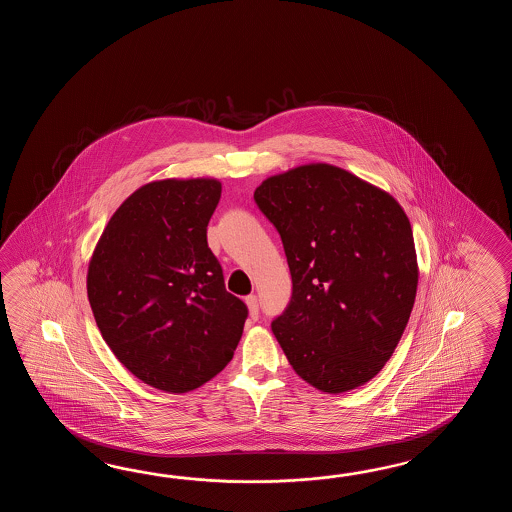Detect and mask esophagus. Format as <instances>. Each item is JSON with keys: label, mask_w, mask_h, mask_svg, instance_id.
<instances>
[{"label": "esophagus", "mask_w": 512, "mask_h": 512, "mask_svg": "<svg viewBox=\"0 0 512 512\" xmlns=\"http://www.w3.org/2000/svg\"><path fill=\"white\" fill-rule=\"evenodd\" d=\"M245 304L249 307V315H251L252 320H256L258 318V313H260V304H258V296L256 294H251V296H247L245 298Z\"/></svg>", "instance_id": "obj_1"}]
</instances>
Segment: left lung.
I'll return each instance as SVG.
<instances>
[{
	"label": "left lung",
	"instance_id": "1",
	"mask_svg": "<svg viewBox=\"0 0 512 512\" xmlns=\"http://www.w3.org/2000/svg\"><path fill=\"white\" fill-rule=\"evenodd\" d=\"M254 201L282 238L293 296L272 333L298 377L326 393L371 381L414 307L419 267L395 197L344 168L271 175Z\"/></svg>",
	"mask_w": 512,
	"mask_h": 512
}]
</instances>
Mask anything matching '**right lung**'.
<instances>
[{
  "instance_id": "obj_1",
  "label": "right lung",
  "mask_w": 512,
  "mask_h": 512,
  "mask_svg": "<svg viewBox=\"0 0 512 512\" xmlns=\"http://www.w3.org/2000/svg\"><path fill=\"white\" fill-rule=\"evenodd\" d=\"M219 197L214 177L142 185L115 210L89 260L87 298L102 338L126 370L163 392L214 379L249 313L208 249Z\"/></svg>"
}]
</instances>
